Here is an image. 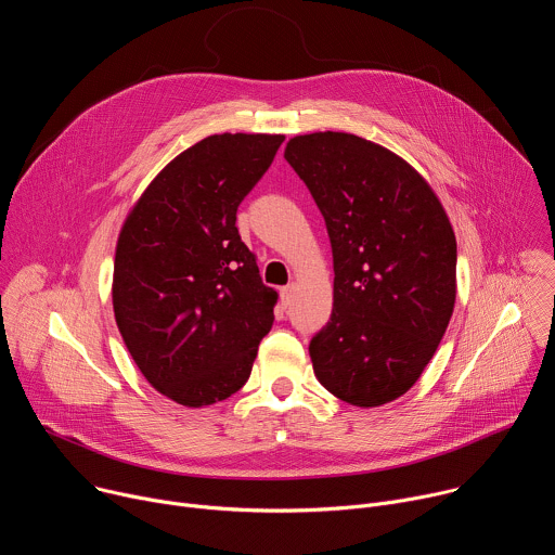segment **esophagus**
Listing matches in <instances>:
<instances>
[{
	"instance_id": "1",
	"label": "esophagus",
	"mask_w": 555,
	"mask_h": 555,
	"mask_svg": "<svg viewBox=\"0 0 555 555\" xmlns=\"http://www.w3.org/2000/svg\"><path fill=\"white\" fill-rule=\"evenodd\" d=\"M294 292H296V287H294V283L292 285H285V287H281V302L285 305V307H289L292 305V298H294Z\"/></svg>"
}]
</instances>
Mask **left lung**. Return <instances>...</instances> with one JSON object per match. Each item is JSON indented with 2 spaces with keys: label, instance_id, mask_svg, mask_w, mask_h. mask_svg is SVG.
Returning <instances> with one entry per match:
<instances>
[{
  "label": "left lung",
  "instance_id": "left-lung-1",
  "mask_svg": "<svg viewBox=\"0 0 555 555\" xmlns=\"http://www.w3.org/2000/svg\"><path fill=\"white\" fill-rule=\"evenodd\" d=\"M285 158L333 250V311L309 341L313 373L350 405L390 403L418 382L453 313L449 218L410 163L357 134H300Z\"/></svg>",
  "mask_w": 555,
  "mask_h": 555
}]
</instances>
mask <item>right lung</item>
<instances>
[{"label": "right lung", "mask_w": 555, "mask_h": 555, "mask_svg": "<svg viewBox=\"0 0 555 555\" xmlns=\"http://www.w3.org/2000/svg\"><path fill=\"white\" fill-rule=\"evenodd\" d=\"M283 141L244 132L198 141L150 182L119 233V333L152 388L180 405L235 395L272 328L276 292L235 222Z\"/></svg>", "instance_id": "obj_1"}]
</instances>
